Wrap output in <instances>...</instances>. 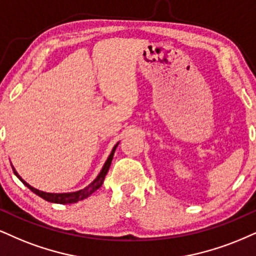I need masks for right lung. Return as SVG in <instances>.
<instances>
[{
    "label": "right lung",
    "instance_id": "obj_1",
    "mask_svg": "<svg viewBox=\"0 0 256 256\" xmlns=\"http://www.w3.org/2000/svg\"><path fill=\"white\" fill-rule=\"evenodd\" d=\"M118 144H116V146L112 148V153H110L108 160H106V164H104L102 171H100L98 176H97V178L94 179V180L91 182L89 186H86V188H83V190H80L77 192H70V194H48V192H44V191L36 190V188H34L33 186L27 184V182H24V179H22L21 176L18 174V172L15 171L14 167H12V171H14V173H15V176H16L18 178L20 179V180L24 182V184L26 185L32 192H34V194L39 196V197L42 198V200H45L47 202H51V203H59V204L77 203L78 200H84V198L89 197L91 194H94V192L96 191L97 188H100V186H102L103 182H104V178H106V173H108V171H109V167H110V165H112V160L114 153H115V150H116V147H118Z\"/></svg>",
    "mask_w": 256,
    "mask_h": 256
}]
</instances>
